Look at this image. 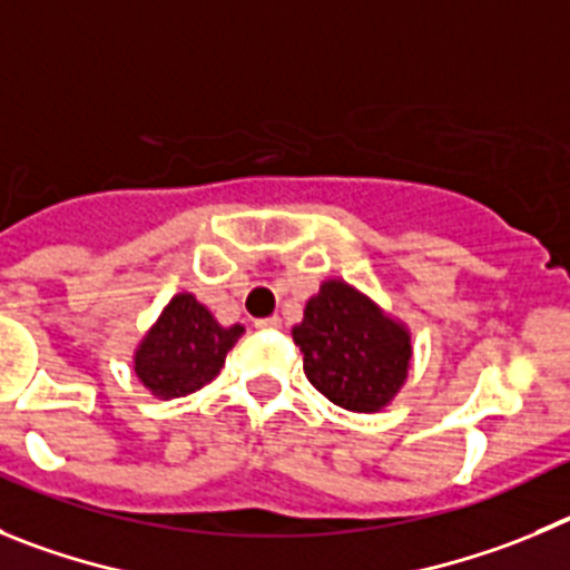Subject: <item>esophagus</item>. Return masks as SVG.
<instances>
[{
    "label": "esophagus",
    "instance_id": "esophagus-1",
    "mask_svg": "<svg viewBox=\"0 0 570 570\" xmlns=\"http://www.w3.org/2000/svg\"><path fill=\"white\" fill-rule=\"evenodd\" d=\"M255 326H258V330H281V317H261V321H255Z\"/></svg>",
    "mask_w": 570,
    "mask_h": 570
}]
</instances>
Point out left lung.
Returning <instances> with one entry per match:
<instances>
[{"mask_svg":"<svg viewBox=\"0 0 570 570\" xmlns=\"http://www.w3.org/2000/svg\"><path fill=\"white\" fill-rule=\"evenodd\" d=\"M312 386L348 412H377L400 392L412 361L409 332L343 281H326L292 330Z\"/></svg>","mask_w":570,"mask_h":570,"instance_id":"1","label":"left lung"}]
</instances>
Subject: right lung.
<instances>
[{"label":"right lung","mask_w":570,"mask_h":570,"mask_svg":"<svg viewBox=\"0 0 570 570\" xmlns=\"http://www.w3.org/2000/svg\"><path fill=\"white\" fill-rule=\"evenodd\" d=\"M244 326H222L189 292L167 304L161 317L136 348V374L156 397L193 394L222 372L224 357Z\"/></svg>","instance_id":"obj_1"}]
</instances>
